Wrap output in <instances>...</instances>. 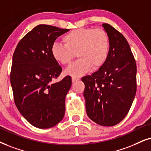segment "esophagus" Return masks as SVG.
<instances>
[{
	"label": "esophagus",
	"instance_id": "1",
	"mask_svg": "<svg viewBox=\"0 0 151 151\" xmlns=\"http://www.w3.org/2000/svg\"><path fill=\"white\" fill-rule=\"evenodd\" d=\"M79 79V78L78 77H72V82H74L76 81H78V80Z\"/></svg>",
	"mask_w": 151,
	"mask_h": 151
}]
</instances>
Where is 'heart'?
Returning a JSON list of instances; mask_svg holds the SVG:
<instances>
[{
  "label": "heart",
  "mask_w": 151,
  "mask_h": 151,
  "mask_svg": "<svg viewBox=\"0 0 151 151\" xmlns=\"http://www.w3.org/2000/svg\"><path fill=\"white\" fill-rule=\"evenodd\" d=\"M63 44L54 42L51 47L53 58L63 65H69L76 56L79 59L66 70V74L80 77L93 68L104 65L109 53L110 40L101 28H81L71 30L63 37Z\"/></svg>",
  "instance_id": "heart-1"
}]
</instances>
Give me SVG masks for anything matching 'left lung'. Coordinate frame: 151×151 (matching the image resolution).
<instances>
[{
  "label": "left lung",
  "instance_id": "1",
  "mask_svg": "<svg viewBox=\"0 0 151 151\" xmlns=\"http://www.w3.org/2000/svg\"><path fill=\"white\" fill-rule=\"evenodd\" d=\"M110 40L104 65L82 78L88 117L103 126H114L129 112L137 92V65L125 37L116 28L103 24Z\"/></svg>",
  "mask_w": 151,
  "mask_h": 151
}]
</instances>
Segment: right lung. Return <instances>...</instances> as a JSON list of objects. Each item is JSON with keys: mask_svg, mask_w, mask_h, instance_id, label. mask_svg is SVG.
I'll use <instances>...</instances> for the list:
<instances>
[{"mask_svg": "<svg viewBox=\"0 0 151 151\" xmlns=\"http://www.w3.org/2000/svg\"><path fill=\"white\" fill-rule=\"evenodd\" d=\"M68 30L38 25L19 42L13 54L10 82L14 103L26 121L38 128H50L64 117L72 79L66 76L53 83L62 68L51 49L56 38Z\"/></svg>", "mask_w": 151, "mask_h": 151, "instance_id": "1", "label": "right lung"}]
</instances>
